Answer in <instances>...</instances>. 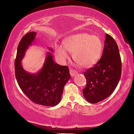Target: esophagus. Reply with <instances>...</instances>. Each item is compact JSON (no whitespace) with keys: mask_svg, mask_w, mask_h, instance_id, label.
I'll return each instance as SVG.
<instances>
[{"mask_svg":"<svg viewBox=\"0 0 134 134\" xmlns=\"http://www.w3.org/2000/svg\"><path fill=\"white\" fill-rule=\"evenodd\" d=\"M78 73V72L77 71H75L74 70H72V69H70V74L71 75V77H73L75 75H76Z\"/></svg>","mask_w":134,"mask_h":134,"instance_id":"1","label":"esophagus"}]
</instances>
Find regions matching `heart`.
I'll return each mask as SVG.
<instances>
[{
    "mask_svg": "<svg viewBox=\"0 0 134 134\" xmlns=\"http://www.w3.org/2000/svg\"><path fill=\"white\" fill-rule=\"evenodd\" d=\"M103 50V43L98 36L87 33L72 35L66 38L63 45L55 46V54L63 63L69 59V53H73V59L82 67L94 64L99 59Z\"/></svg>",
    "mask_w": 134,
    "mask_h": 134,
    "instance_id": "1",
    "label": "heart"
}]
</instances>
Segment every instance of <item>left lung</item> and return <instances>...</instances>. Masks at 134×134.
Here are the masks:
<instances>
[{
  "instance_id": "obj_1",
  "label": "left lung",
  "mask_w": 134,
  "mask_h": 134,
  "mask_svg": "<svg viewBox=\"0 0 134 134\" xmlns=\"http://www.w3.org/2000/svg\"><path fill=\"white\" fill-rule=\"evenodd\" d=\"M121 60L118 46L106 34L103 55L98 63L86 72L87 85L82 90L87 101L96 104L110 96L115 90L121 75Z\"/></svg>"
}]
</instances>
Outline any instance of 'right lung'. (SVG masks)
Instances as JSON below:
<instances>
[{"label": "right lung", "instance_id": "obj_1", "mask_svg": "<svg viewBox=\"0 0 134 134\" xmlns=\"http://www.w3.org/2000/svg\"><path fill=\"white\" fill-rule=\"evenodd\" d=\"M36 36L34 31L27 33L19 44L14 62L16 78L21 91L31 101L54 107L60 103L64 87L71 76L68 67L54 63L50 52L47 53L42 69L37 73H29L24 70L21 62ZM49 50L53 51L51 48Z\"/></svg>", "mask_w": 134, "mask_h": 134}]
</instances>
